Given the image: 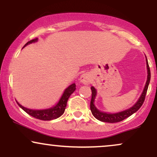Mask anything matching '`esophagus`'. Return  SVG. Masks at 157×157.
<instances>
[{"mask_svg": "<svg viewBox=\"0 0 157 157\" xmlns=\"http://www.w3.org/2000/svg\"><path fill=\"white\" fill-rule=\"evenodd\" d=\"M80 80L81 82H82V83L85 84V85L90 84V83H91V75H90L89 74H88V73L82 74V75H81Z\"/></svg>", "mask_w": 157, "mask_h": 157, "instance_id": "34e87169", "label": "esophagus"}]
</instances>
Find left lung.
Returning a JSON list of instances; mask_svg holds the SVG:
<instances>
[{
    "mask_svg": "<svg viewBox=\"0 0 157 157\" xmlns=\"http://www.w3.org/2000/svg\"><path fill=\"white\" fill-rule=\"evenodd\" d=\"M146 62H147V78L146 81V84H145V89H144L143 92H142L141 97H140L138 101L136 102V103L135 104L134 106H132V107L130 108L129 109H127L125 110V111H121V112H119V113H108L100 111L99 110L97 109V108L95 107L94 105V102L95 97H96L97 91L93 86L92 87H91V103H90V109H91V113H92L93 116L95 118L102 122L114 123V122L122 121V120H125L126 118H128V117H130L131 115H132L133 113L136 112V111H137L138 110L140 109V107L142 105L144 101H145V95H146L147 88H148V85L151 80V71H150V68H149V66H148V63H147V58H146Z\"/></svg>",
    "mask_w": 157,
    "mask_h": 157,
    "instance_id": "left-lung-1",
    "label": "left lung"
}]
</instances>
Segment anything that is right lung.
Masks as SVG:
<instances>
[{
    "instance_id": "obj_1",
    "label": "right lung",
    "mask_w": 157,
    "mask_h": 157,
    "mask_svg": "<svg viewBox=\"0 0 157 157\" xmlns=\"http://www.w3.org/2000/svg\"><path fill=\"white\" fill-rule=\"evenodd\" d=\"M37 40V38L31 40L29 41V42H27L26 44H25L24 47L26 46V45L32 44V43L33 42H36ZM75 89H76V85H75V83L71 84V86H68L67 89L65 90L63 94V96L60 98V101H59L58 103H57L55 106H54L53 108H51V109H48L32 110V109H26V108L23 107V106L21 105V104H19L17 102V105H18L23 110V111H26L28 114L31 115L32 117H35L36 119H38V120H55V119L60 117L61 115L64 113L68 98H69V97L71 96V94L75 91Z\"/></svg>"
}]
</instances>
